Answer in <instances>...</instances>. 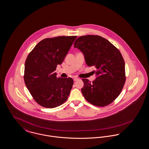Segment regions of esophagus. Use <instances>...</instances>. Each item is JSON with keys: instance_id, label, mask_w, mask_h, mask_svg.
Listing matches in <instances>:
<instances>
[{"instance_id": "34e87169", "label": "esophagus", "mask_w": 149, "mask_h": 149, "mask_svg": "<svg viewBox=\"0 0 149 149\" xmlns=\"http://www.w3.org/2000/svg\"><path fill=\"white\" fill-rule=\"evenodd\" d=\"M79 80V79L78 78H74V81H77V80Z\"/></svg>"}]
</instances>
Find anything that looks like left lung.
I'll return each mask as SVG.
<instances>
[{
  "label": "left lung",
  "instance_id": "left-lung-1",
  "mask_svg": "<svg viewBox=\"0 0 149 149\" xmlns=\"http://www.w3.org/2000/svg\"><path fill=\"white\" fill-rule=\"evenodd\" d=\"M74 45L84 54L87 65L96 68L95 80L91 82L82 79L84 87L81 91L86 100L97 107L112 103L120 94L126 80L125 61L119 50L97 35L80 36Z\"/></svg>",
  "mask_w": 149,
  "mask_h": 149
}]
</instances>
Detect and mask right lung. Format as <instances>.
<instances>
[{
    "instance_id": "right-lung-1",
    "label": "right lung",
    "mask_w": 149,
    "mask_h": 149,
    "mask_svg": "<svg viewBox=\"0 0 149 149\" xmlns=\"http://www.w3.org/2000/svg\"><path fill=\"white\" fill-rule=\"evenodd\" d=\"M77 36L47 38L38 42L25 62L24 79L34 100L41 106L53 108L65 103L74 84L71 78H57L54 72Z\"/></svg>"
}]
</instances>
